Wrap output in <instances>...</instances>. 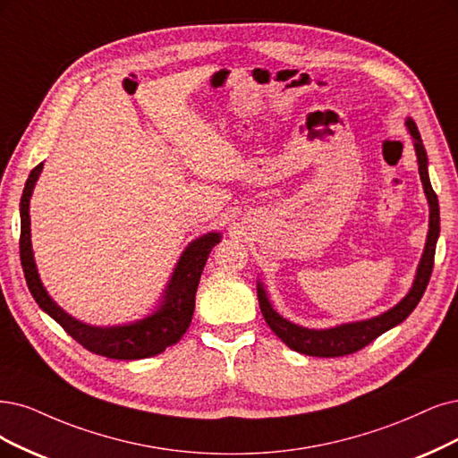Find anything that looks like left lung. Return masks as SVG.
Wrapping results in <instances>:
<instances>
[{
  "mask_svg": "<svg viewBox=\"0 0 458 458\" xmlns=\"http://www.w3.org/2000/svg\"><path fill=\"white\" fill-rule=\"evenodd\" d=\"M405 128H408V131L413 138L419 175H420L422 189H425V196L428 199V208H430L427 243H425V250H422V257L419 260L411 289L396 303V306L383 311L381 315L364 318V320H354V323L335 325L330 328H308V327H300L293 323V320L279 315L274 310L272 301H269L264 283L259 281L257 283L259 303L267 327L276 332V335L279 340H283L284 345H289L296 352L310 354V357H327V359L345 357V354L357 352L366 345H369L376 337H379L386 330H391L400 323H403V320L408 318L411 311L417 308V303L420 301L422 294L427 291V284L430 281L432 267H434L436 243L439 238V206H437V196L432 191L430 177H428L427 150H425V145H422L420 133L417 130V124L413 123V118L410 116L405 118Z\"/></svg>",
  "mask_w": 458,
  "mask_h": 458,
  "instance_id": "left-lung-1",
  "label": "left lung"
}]
</instances>
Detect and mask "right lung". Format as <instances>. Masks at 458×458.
Returning <instances> with one entry per match:
<instances>
[{
    "label": "right lung",
    "instance_id": "add662e5",
    "mask_svg": "<svg viewBox=\"0 0 458 458\" xmlns=\"http://www.w3.org/2000/svg\"><path fill=\"white\" fill-rule=\"evenodd\" d=\"M41 172L43 162L31 169L21 198V262L28 289L33 300L39 303V308L48 317H53L56 323L84 349L107 359H148L165 351V347L177 344L186 332V328L191 327L198 283L211 249L223 240L220 232L203 233L182 250V255L179 257L174 267V274L169 277L162 293L158 306L147 317L114 327H96L82 323V320L64 311L53 300V296L47 293L38 272L36 259H33L30 198L33 194V189H36V182Z\"/></svg>",
    "mask_w": 458,
    "mask_h": 458
}]
</instances>
